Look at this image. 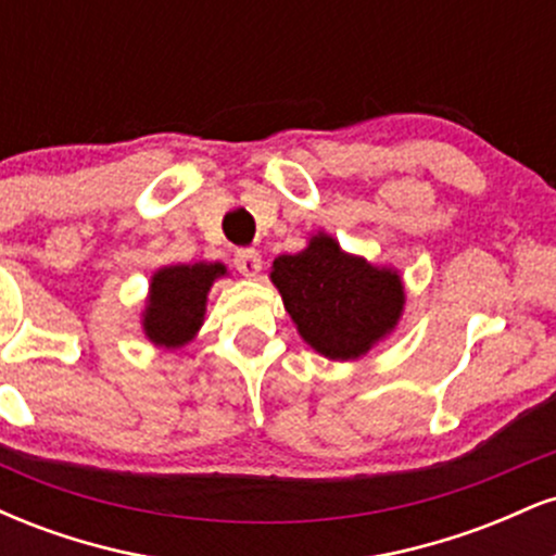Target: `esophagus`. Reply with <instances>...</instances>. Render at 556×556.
Instances as JSON below:
<instances>
[{
	"mask_svg": "<svg viewBox=\"0 0 556 556\" xmlns=\"http://www.w3.org/2000/svg\"><path fill=\"white\" fill-rule=\"evenodd\" d=\"M235 269H238L242 277H256L261 271V256L253 248H242V251L235 253Z\"/></svg>",
	"mask_w": 556,
	"mask_h": 556,
	"instance_id": "obj_1",
	"label": "esophagus"
}]
</instances>
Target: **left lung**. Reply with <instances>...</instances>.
<instances>
[{
	"mask_svg": "<svg viewBox=\"0 0 556 556\" xmlns=\"http://www.w3.org/2000/svg\"><path fill=\"white\" fill-rule=\"evenodd\" d=\"M271 282L305 342L329 361H355L397 327L405 305L400 274L344 253L318 232L295 256L271 264Z\"/></svg>",
	"mask_w": 556,
	"mask_h": 556,
	"instance_id": "1",
	"label": "left lung"
}]
</instances>
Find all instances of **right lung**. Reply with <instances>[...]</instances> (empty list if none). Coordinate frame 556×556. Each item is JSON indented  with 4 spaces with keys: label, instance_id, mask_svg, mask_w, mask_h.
<instances>
[{
    "label": "right lung",
    "instance_id": "obj_1",
    "mask_svg": "<svg viewBox=\"0 0 556 556\" xmlns=\"http://www.w3.org/2000/svg\"><path fill=\"white\" fill-rule=\"evenodd\" d=\"M225 264H177L164 266L151 277L143 311V334L159 348H182L201 329L206 295L214 279L225 277Z\"/></svg>",
    "mask_w": 556,
    "mask_h": 556
}]
</instances>
